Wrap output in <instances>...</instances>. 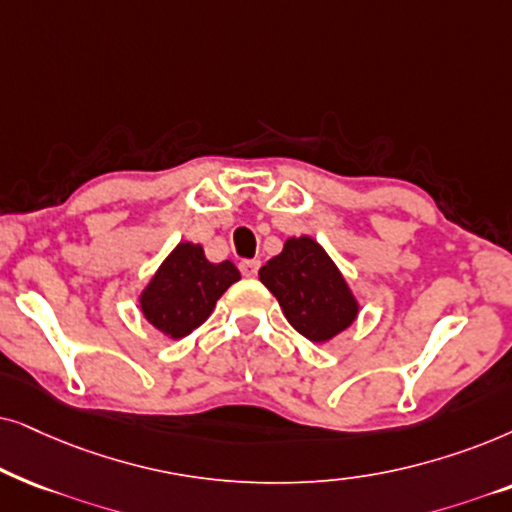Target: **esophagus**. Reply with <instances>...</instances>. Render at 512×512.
Wrapping results in <instances>:
<instances>
[{"instance_id": "obj_1", "label": "esophagus", "mask_w": 512, "mask_h": 512, "mask_svg": "<svg viewBox=\"0 0 512 512\" xmlns=\"http://www.w3.org/2000/svg\"><path fill=\"white\" fill-rule=\"evenodd\" d=\"M238 269H241V274L245 278H255L257 271H260V260H243L238 264Z\"/></svg>"}]
</instances>
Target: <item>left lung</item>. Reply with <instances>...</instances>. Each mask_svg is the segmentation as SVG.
<instances>
[{
  "label": "left lung",
  "mask_w": 512,
  "mask_h": 512,
  "mask_svg": "<svg viewBox=\"0 0 512 512\" xmlns=\"http://www.w3.org/2000/svg\"><path fill=\"white\" fill-rule=\"evenodd\" d=\"M260 281L309 342H330L358 316V299L342 271L311 236L288 238L281 255L260 269Z\"/></svg>",
  "instance_id": "left-lung-1"
}]
</instances>
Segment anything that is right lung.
I'll use <instances>...</instances> for the list:
<instances>
[{
	"label": "right lung",
	"mask_w": 512,
	"mask_h": 512,
	"mask_svg": "<svg viewBox=\"0 0 512 512\" xmlns=\"http://www.w3.org/2000/svg\"><path fill=\"white\" fill-rule=\"evenodd\" d=\"M238 278L234 262L213 264L201 245L177 243L140 292L142 316L166 337L182 339L206 323L217 299Z\"/></svg>",
	"instance_id": "add662e5"
}]
</instances>
